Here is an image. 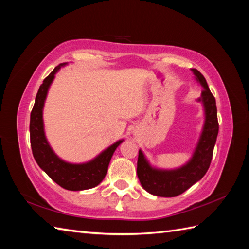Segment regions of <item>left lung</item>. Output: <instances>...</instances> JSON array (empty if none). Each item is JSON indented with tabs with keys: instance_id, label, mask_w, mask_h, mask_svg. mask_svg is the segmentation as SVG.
Segmentation results:
<instances>
[{
	"instance_id": "8db88e82",
	"label": "left lung",
	"mask_w": 249,
	"mask_h": 249,
	"mask_svg": "<svg viewBox=\"0 0 249 249\" xmlns=\"http://www.w3.org/2000/svg\"><path fill=\"white\" fill-rule=\"evenodd\" d=\"M197 81L203 87L198 102L203 104L205 121L193 157L183 167L174 170H161L151 167L143 153L139 150L137 174L147 193L158 197H177L204 177L212 161L213 151L218 135L217 108L205 78L199 71L192 68Z\"/></svg>"
}]
</instances>
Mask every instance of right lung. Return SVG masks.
<instances>
[{
  "label": "right lung",
  "instance_id": "1",
  "mask_svg": "<svg viewBox=\"0 0 249 249\" xmlns=\"http://www.w3.org/2000/svg\"><path fill=\"white\" fill-rule=\"evenodd\" d=\"M64 65H66V63H62L56 66L43 81L37 92L30 120L31 147L37 165L61 187L76 192V190L93 188L103 181L108 171L111 157L123 140L116 141L94 160L84 163L66 162L61 160L51 149L45 136L43 109L47 93L50 84L53 81L54 75Z\"/></svg>",
  "mask_w": 249,
  "mask_h": 249
}]
</instances>
